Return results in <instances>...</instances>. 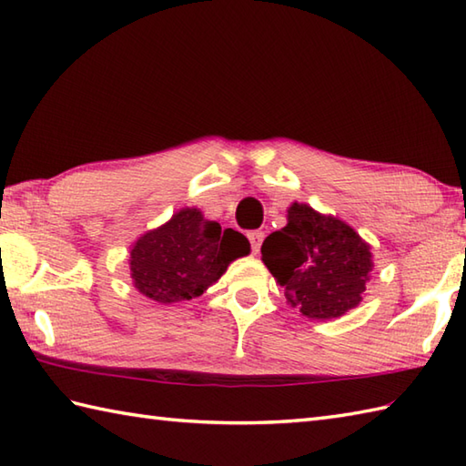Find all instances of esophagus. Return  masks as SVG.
<instances>
[{
  "label": "esophagus",
  "mask_w": 466,
  "mask_h": 466,
  "mask_svg": "<svg viewBox=\"0 0 466 466\" xmlns=\"http://www.w3.org/2000/svg\"><path fill=\"white\" fill-rule=\"evenodd\" d=\"M248 240H250V246H252V252L258 254L260 252V246H262V240H264V232L262 230L248 232Z\"/></svg>",
  "instance_id": "1"
}]
</instances>
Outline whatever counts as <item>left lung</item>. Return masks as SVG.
I'll list each match as a JSON object with an SVG mask.
<instances>
[{"mask_svg":"<svg viewBox=\"0 0 466 466\" xmlns=\"http://www.w3.org/2000/svg\"><path fill=\"white\" fill-rule=\"evenodd\" d=\"M262 260L286 300L316 320L354 309L372 272L370 246L349 224L296 202L289 224L266 236Z\"/></svg>","mask_w":466,"mask_h":466,"instance_id":"1","label":"left lung"}]
</instances>
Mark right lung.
<instances>
[{"mask_svg":"<svg viewBox=\"0 0 466 466\" xmlns=\"http://www.w3.org/2000/svg\"><path fill=\"white\" fill-rule=\"evenodd\" d=\"M250 252L246 236L184 208L170 222L134 244L130 270L147 299L170 304L200 296L226 272L228 264Z\"/></svg>","mask_w":466,"mask_h":466,"instance_id":"right-lung-1","label":"right lung"}]
</instances>
